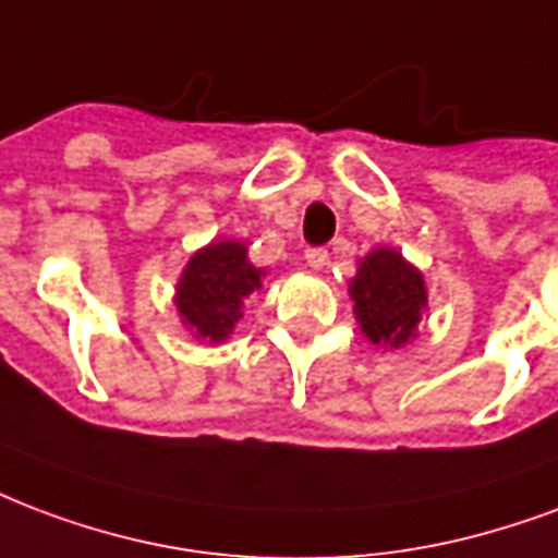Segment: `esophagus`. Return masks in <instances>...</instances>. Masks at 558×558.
Masks as SVG:
<instances>
[{
	"mask_svg": "<svg viewBox=\"0 0 558 558\" xmlns=\"http://www.w3.org/2000/svg\"><path fill=\"white\" fill-rule=\"evenodd\" d=\"M325 263H328V251L325 247H307V266L325 268Z\"/></svg>",
	"mask_w": 558,
	"mask_h": 558,
	"instance_id": "34e87169",
	"label": "esophagus"
}]
</instances>
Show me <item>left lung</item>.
Listing matches in <instances>:
<instances>
[{"label": "left lung", "instance_id": "8db88e82", "mask_svg": "<svg viewBox=\"0 0 558 558\" xmlns=\"http://www.w3.org/2000/svg\"><path fill=\"white\" fill-rule=\"evenodd\" d=\"M354 319L373 345L402 349L416 337V325L428 307L426 280L420 268L393 247H375L357 259V275L349 280Z\"/></svg>", "mask_w": 558, "mask_h": 558}]
</instances>
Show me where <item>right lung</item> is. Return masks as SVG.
I'll use <instances>...</instances> for the list:
<instances>
[{
    "instance_id": "add662e5",
    "label": "right lung",
    "mask_w": 558,
    "mask_h": 558,
    "mask_svg": "<svg viewBox=\"0 0 558 558\" xmlns=\"http://www.w3.org/2000/svg\"><path fill=\"white\" fill-rule=\"evenodd\" d=\"M266 271L236 239L209 242L185 263L177 283V313L197 340L225 342L242 319V301L263 287Z\"/></svg>"
}]
</instances>
